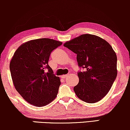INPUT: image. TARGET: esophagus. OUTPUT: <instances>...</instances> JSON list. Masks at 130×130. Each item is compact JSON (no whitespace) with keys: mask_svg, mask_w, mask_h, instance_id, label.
Returning <instances> with one entry per match:
<instances>
[{"mask_svg":"<svg viewBox=\"0 0 130 130\" xmlns=\"http://www.w3.org/2000/svg\"><path fill=\"white\" fill-rule=\"evenodd\" d=\"M68 76H69L68 74H64V75H63V76H62V77H63V79H65V78H66Z\"/></svg>","mask_w":130,"mask_h":130,"instance_id":"obj_1","label":"esophagus"}]
</instances>
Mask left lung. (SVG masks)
Masks as SVG:
<instances>
[{"instance_id": "obj_1", "label": "left lung", "mask_w": 130, "mask_h": 130, "mask_svg": "<svg viewBox=\"0 0 130 130\" xmlns=\"http://www.w3.org/2000/svg\"><path fill=\"white\" fill-rule=\"evenodd\" d=\"M77 54V61L84 72H79V83L74 87L77 96L93 104L109 91L117 76V57L111 45L101 37L83 34L64 44Z\"/></svg>"}]
</instances>
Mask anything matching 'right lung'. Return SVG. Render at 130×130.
Instances as JSON below:
<instances>
[{"instance_id":"add662e5","label":"right lung","mask_w":130,"mask_h":130,"mask_svg":"<svg viewBox=\"0 0 130 130\" xmlns=\"http://www.w3.org/2000/svg\"><path fill=\"white\" fill-rule=\"evenodd\" d=\"M62 42L50 38L27 41L19 46L10 62L14 86L30 104L41 107L52 102L61 82L49 66L50 56Z\"/></svg>"}]
</instances>
